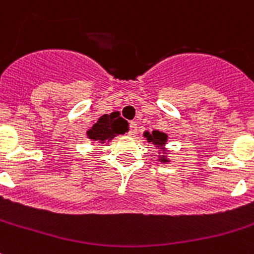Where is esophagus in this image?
<instances>
[{"label": "esophagus", "mask_w": 254, "mask_h": 254, "mask_svg": "<svg viewBox=\"0 0 254 254\" xmlns=\"http://www.w3.org/2000/svg\"><path fill=\"white\" fill-rule=\"evenodd\" d=\"M138 131V127H137V124L134 123V121H131V123H129V135H135Z\"/></svg>", "instance_id": "34e87169"}]
</instances>
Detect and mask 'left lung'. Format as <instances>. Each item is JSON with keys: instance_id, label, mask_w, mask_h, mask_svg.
<instances>
[{"instance_id": "obj_1", "label": "left lung", "mask_w": 254, "mask_h": 254, "mask_svg": "<svg viewBox=\"0 0 254 254\" xmlns=\"http://www.w3.org/2000/svg\"><path fill=\"white\" fill-rule=\"evenodd\" d=\"M145 137L147 138L148 142H152L154 145H156V147H160V148L166 145V142H167V134L160 133V131H158V130H154L151 134L148 133V131H146ZM159 160H160V162H163V163L168 162V160H167V158L164 155H163Z\"/></svg>"}]
</instances>
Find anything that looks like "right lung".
<instances>
[{
    "label": "right lung",
    "instance_id": "right-lung-1",
    "mask_svg": "<svg viewBox=\"0 0 254 254\" xmlns=\"http://www.w3.org/2000/svg\"><path fill=\"white\" fill-rule=\"evenodd\" d=\"M127 130V121L119 116L117 112H112L111 115H103L98 123L87 131V135L92 141L104 143L106 141L109 142V139H112L117 134H124Z\"/></svg>",
    "mask_w": 254,
    "mask_h": 254
}]
</instances>
